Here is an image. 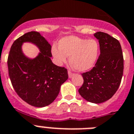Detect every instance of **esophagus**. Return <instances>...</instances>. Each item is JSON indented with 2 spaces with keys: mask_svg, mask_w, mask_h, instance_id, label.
Returning <instances> with one entry per match:
<instances>
[{
  "mask_svg": "<svg viewBox=\"0 0 134 134\" xmlns=\"http://www.w3.org/2000/svg\"><path fill=\"white\" fill-rule=\"evenodd\" d=\"M68 75H69V77L71 78L74 74H73V73H72L71 71H68Z\"/></svg>",
  "mask_w": 134,
  "mask_h": 134,
  "instance_id": "1",
  "label": "esophagus"
}]
</instances>
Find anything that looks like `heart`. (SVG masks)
Returning a JSON list of instances; mask_svg holds the SVG:
<instances>
[{
    "label": "heart",
    "instance_id": "b5f03b06",
    "mask_svg": "<svg viewBox=\"0 0 134 134\" xmlns=\"http://www.w3.org/2000/svg\"><path fill=\"white\" fill-rule=\"evenodd\" d=\"M100 53L99 43L96 39H85L76 36L61 38L59 48L54 46L52 54L59 64H63L70 57V63L79 71L91 69L97 62Z\"/></svg>",
    "mask_w": 134,
    "mask_h": 134
}]
</instances>
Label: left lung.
Returning <instances> with one entry per match:
<instances>
[{
  "label": "left lung",
  "mask_w": 134,
  "mask_h": 134,
  "mask_svg": "<svg viewBox=\"0 0 134 134\" xmlns=\"http://www.w3.org/2000/svg\"><path fill=\"white\" fill-rule=\"evenodd\" d=\"M100 55L95 67L82 73L83 84L79 89L83 98L94 103L108 101L114 96L121 83L124 57L120 42L105 32H97Z\"/></svg>",
  "instance_id": "8db88e82"
}]
</instances>
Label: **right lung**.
Wrapping results in <instances>:
<instances>
[{"mask_svg":"<svg viewBox=\"0 0 134 134\" xmlns=\"http://www.w3.org/2000/svg\"><path fill=\"white\" fill-rule=\"evenodd\" d=\"M26 42L35 44L40 51L35 58L30 59L24 55L22 45ZM51 57V44L36 31L20 37L10 48L7 64L11 83L18 96L31 105H49L68 79L67 69L53 64Z\"/></svg>","mask_w":134,"mask_h":134,"instance_id":"obj_1","label":"right lung"}]
</instances>
